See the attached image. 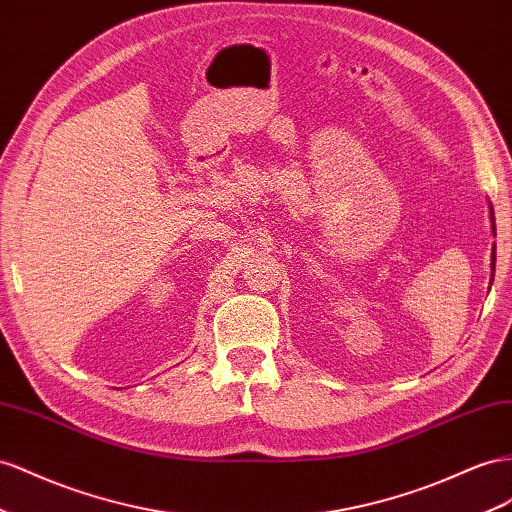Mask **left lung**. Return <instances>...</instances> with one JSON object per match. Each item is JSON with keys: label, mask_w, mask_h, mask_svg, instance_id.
Returning a JSON list of instances; mask_svg holds the SVG:
<instances>
[{"label": "left lung", "mask_w": 512, "mask_h": 512, "mask_svg": "<svg viewBox=\"0 0 512 512\" xmlns=\"http://www.w3.org/2000/svg\"><path fill=\"white\" fill-rule=\"evenodd\" d=\"M489 217H491V232L495 234V217H493L491 202H489ZM493 273H495V245H493V250H491V280H493Z\"/></svg>", "instance_id": "8db88e82"}]
</instances>
